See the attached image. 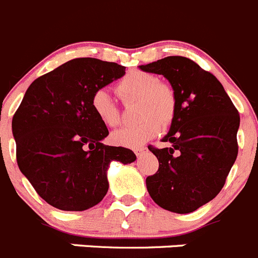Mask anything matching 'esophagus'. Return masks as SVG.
Wrapping results in <instances>:
<instances>
[{
	"label": "esophagus",
	"mask_w": 258,
	"mask_h": 258,
	"mask_svg": "<svg viewBox=\"0 0 258 258\" xmlns=\"http://www.w3.org/2000/svg\"><path fill=\"white\" fill-rule=\"evenodd\" d=\"M145 150H146V148H137V149H135V154H136V155H140V154L144 153Z\"/></svg>",
	"instance_id": "esophagus-1"
}]
</instances>
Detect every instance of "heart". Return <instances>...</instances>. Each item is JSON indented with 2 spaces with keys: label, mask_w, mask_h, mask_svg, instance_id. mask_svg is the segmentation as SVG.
<instances>
[{
  "label": "heart",
  "mask_w": 258,
  "mask_h": 258,
  "mask_svg": "<svg viewBox=\"0 0 258 258\" xmlns=\"http://www.w3.org/2000/svg\"><path fill=\"white\" fill-rule=\"evenodd\" d=\"M117 93L124 103L139 100L137 115L143 121L134 126L123 127L113 132L115 144L126 148H139L154 139L162 131V123L173 119L177 108L175 91L168 83L159 81L156 75L150 72H130L117 84ZM90 107L95 117L107 127L121 123V110L110 98L105 89L93 93Z\"/></svg>",
  "instance_id": "obj_1"
}]
</instances>
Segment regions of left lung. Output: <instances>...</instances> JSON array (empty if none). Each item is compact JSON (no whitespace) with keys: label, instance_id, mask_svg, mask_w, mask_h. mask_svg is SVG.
Here are the masks:
<instances>
[{"label":"left lung","instance_id":"1","mask_svg":"<svg viewBox=\"0 0 258 258\" xmlns=\"http://www.w3.org/2000/svg\"><path fill=\"white\" fill-rule=\"evenodd\" d=\"M163 75L174 89L177 108L163 143L149 150L159 169L146 178L149 195L160 208L188 214L214 199L225 184L238 155L239 113L220 81L196 62L170 56L141 64Z\"/></svg>","mask_w":258,"mask_h":258}]
</instances>
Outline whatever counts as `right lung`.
Returning a JSON list of instances; mask_svg holds the SVG:
<instances>
[{"label": "right lung", "mask_w": 258, "mask_h": 258, "mask_svg": "<svg viewBox=\"0 0 258 258\" xmlns=\"http://www.w3.org/2000/svg\"><path fill=\"white\" fill-rule=\"evenodd\" d=\"M126 67L75 58L31 83L13 118L19 169L53 208L84 211L108 192L112 160L130 164L136 155L102 143L107 126L95 117L91 95L122 78Z\"/></svg>", "instance_id": "add662e5"}]
</instances>
